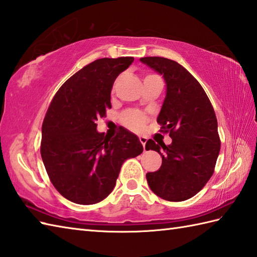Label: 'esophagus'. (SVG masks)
<instances>
[{"label": "esophagus", "mask_w": 257, "mask_h": 257, "mask_svg": "<svg viewBox=\"0 0 257 257\" xmlns=\"http://www.w3.org/2000/svg\"><path fill=\"white\" fill-rule=\"evenodd\" d=\"M139 140H140V143H141V145L144 146V150L146 151V144H147V137H144V136H140L139 137Z\"/></svg>", "instance_id": "34e87169"}]
</instances>
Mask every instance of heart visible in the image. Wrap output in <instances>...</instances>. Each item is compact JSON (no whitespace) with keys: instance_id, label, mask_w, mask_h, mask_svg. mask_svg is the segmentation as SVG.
Masks as SVG:
<instances>
[{"instance_id":"heart-1","label":"heart","mask_w":257,"mask_h":257,"mask_svg":"<svg viewBox=\"0 0 257 257\" xmlns=\"http://www.w3.org/2000/svg\"><path fill=\"white\" fill-rule=\"evenodd\" d=\"M121 121L129 130L135 133H141L145 130L146 122H147V116L143 112L136 111V110H129L122 113Z\"/></svg>"}]
</instances>
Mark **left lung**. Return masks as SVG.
<instances>
[{"label": "left lung", "mask_w": 257, "mask_h": 257, "mask_svg": "<svg viewBox=\"0 0 257 257\" xmlns=\"http://www.w3.org/2000/svg\"><path fill=\"white\" fill-rule=\"evenodd\" d=\"M140 62L165 78L166 98L157 121L160 132L172 139L168 146L147 141L146 150L162 157L160 169L147 173V181L163 200H188L214 172L221 146L214 109L199 81L177 62L165 57H143Z\"/></svg>", "instance_id": "left-lung-1"}]
</instances>
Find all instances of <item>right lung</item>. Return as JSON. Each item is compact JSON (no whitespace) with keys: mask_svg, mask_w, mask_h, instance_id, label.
<instances>
[{"mask_svg":"<svg viewBox=\"0 0 257 257\" xmlns=\"http://www.w3.org/2000/svg\"><path fill=\"white\" fill-rule=\"evenodd\" d=\"M133 62L134 57H118L88 64L65 81L47 109L41 156L54 187L74 203L95 204L107 198L122 163L144 151L127 129L108 138L96 123L111 108L114 80Z\"/></svg>","mask_w":257,"mask_h":257,"instance_id":"add662e5","label":"right lung"}]
</instances>
